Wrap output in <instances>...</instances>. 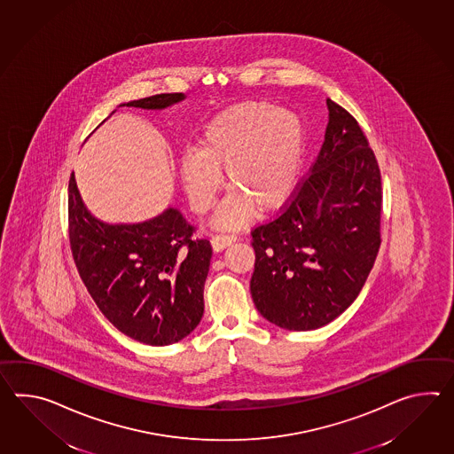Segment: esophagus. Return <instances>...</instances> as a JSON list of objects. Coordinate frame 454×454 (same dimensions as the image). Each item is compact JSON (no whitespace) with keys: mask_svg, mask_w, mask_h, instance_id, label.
Here are the masks:
<instances>
[{"mask_svg":"<svg viewBox=\"0 0 454 454\" xmlns=\"http://www.w3.org/2000/svg\"><path fill=\"white\" fill-rule=\"evenodd\" d=\"M213 251H223L224 247L231 246L232 242H236V236L234 234H215L212 236Z\"/></svg>","mask_w":454,"mask_h":454,"instance_id":"34e87169","label":"esophagus"}]
</instances>
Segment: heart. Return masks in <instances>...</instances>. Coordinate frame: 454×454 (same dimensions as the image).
I'll return each instance as SVG.
<instances>
[{
    "mask_svg": "<svg viewBox=\"0 0 454 454\" xmlns=\"http://www.w3.org/2000/svg\"><path fill=\"white\" fill-rule=\"evenodd\" d=\"M304 148L306 129L298 114L269 101L234 104L207 125L199 153H185L179 161L192 208H212L224 169L234 189L216 212L218 226H242L255 207L277 208L296 185Z\"/></svg>",
    "mask_w": 454,
    "mask_h": 454,
    "instance_id": "heart-1",
    "label": "heart"
}]
</instances>
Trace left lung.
<instances>
[{"mask_svg": "<svg viewBox=\"0 0 454 454\" xmlns=\"http://www.w3.org/2000/svg\"><path fill=\"white\" fill-rule=\"evenodd\" d=\"M321 152L270 222L251 231L257 311L313 331L355 301L381 246V172L358 121L327 99Z\"/></svg>", "mask_w": 454, "mask_h": 454, "instance_id": "obj_1", "label": "left lung"}]
</instances>
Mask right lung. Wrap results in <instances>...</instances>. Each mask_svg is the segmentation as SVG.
Returning a JSON list of instances; mask_svg holds the SVG:
<instances>
[{"mask_svg": "<svg viewBox=\"0 0 454 454\" xmlns=\"http://www.w3.org/2000/svg\"><path fill=\"white\" fill-rule=\"evenodd\" d=\"M182 92L156 94L121 106L164 109ZM70 246L81 280L114 327L137 342L171 345L199 325L212 246L193 238L195 226L176 208L137 224L94 218L81 200L71 172Z\"/></svg>", "mask_w": 454, "mask_h": 454, "instance_id": "add662e5", "label": "right lung"}]
</instances>
